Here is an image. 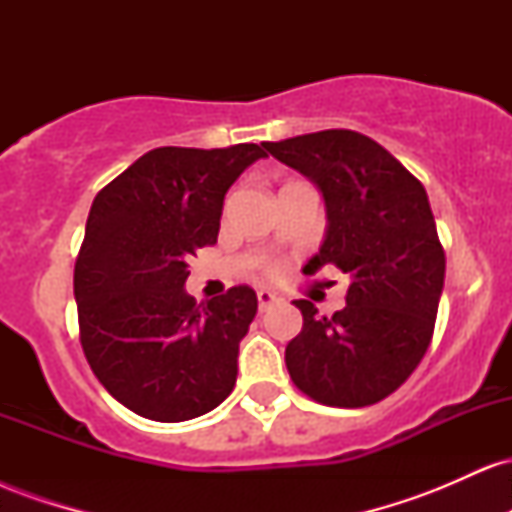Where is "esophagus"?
<instances>
[{"instance_id":"34e87169","label":"esophagus","mask_w":512,"mask_h":512,"mask_svg":"<svg viewBox=\"0 0 512 512\" xmlns=\"http://www.w3.org/2000/svg\"><path fill=\"white\" fill-rule=\"evenodd\" d=\"M276 301H279V298H276L272 291L257 289V305H260V310H267L269 305H274Z\"/></svg>"}]
</instances>
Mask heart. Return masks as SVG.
I'll return each instance as SVG.
<instances>
[{
  "mask_svg": "<svg viewBox=\"0 0 512 512\" xmlns=\"http://www.w3.org/2000/svg\"><path fill=\"white\" fill-rule=\"evenodd\" d=\"M267 272L272 274V276H279L281 272H284V267H281L279 262H272V264H269V267H267Z\"/></svg>",
  "mask_w": 512,
  "mask_h": 512,
  "instance_id": "heart-1",
  "label": "heart"
}]
</instances>
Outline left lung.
<instances>
[{
    "mask_svg": "<svg viewBox=\"0 0 512 512\" xmlns=\"http://www.w3.org/2000/svg\"><path fill=\"white\" fill-rule=\"evenodd\" d=\"M264 149L320 187L327 236L305 264L351 276L332 317L296 301L303 330L286 346L293 385L327 407L380 402L414 373L431 344L445 250L426 190L390 151L354 129H325Z\"/></svg>",
    "mask_w": 512,
    "mask_h": 512,
    "instance_id": "left-lung-1",
    "label": "left lung"
}]
</instances>
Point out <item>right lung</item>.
<instances>
[{
	"mask_svg": "<svg viewBox=\"0 0 512 512\" xmlns=\"http://www.w3.org/2000/svg\"><path fill=\"white\" fill-rule=\"evenodd\" d=\"M264 156L257 144L161 146L93 199L74 264L81 349L105 390L144 419H195L233 392L257 296L233 286L197 303L187 262L216 243L228 187Z\"/></svg>",
	"mask_w": 512,
	"mask_h": 512,
	"instance_id": "obj_1",
	"label": "right lung"
}]
</instances>
